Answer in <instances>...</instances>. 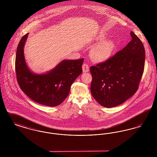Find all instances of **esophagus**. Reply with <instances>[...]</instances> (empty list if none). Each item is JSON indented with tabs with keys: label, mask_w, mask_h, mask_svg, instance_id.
Instances as JSON below:
<instances>
[{
	"label": "esophagus",
	"mask_w": 157,
	"mask_h": 157,
	"mask_svg": "<svg viewBox=\"0 0 157 157\" xmlns=\"http://www.w3.org/2000/svg\"><path fill=\"white\" fill-rule=\"evenodd\" d=\"M90 70V67L86 63H84L82 65V71L83 72H88Z\"/></svg>",
	"instance_id": "1"
}]
</instances>
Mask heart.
Listing matches in <instances>:
<instances>
[{
    "instance_id": "1",
    "label": "heart",
    "mask_w": 157,
    "mask_h": 157,
    "mask_svg": "<svg viewBox=\"0 0 157 157\" xmlns=\"http://www.w3.org/2000/svg\"><path fill=\"white\" fill-rule=\"evenodd\" d=\"M106 37L107 36L105 34L99 35L97 37V40L101 43L93 47L90 51L92 59L98 62H102L108 59L115 48L116 44L113 40L104 41Z\"/></svg>"
}]
</instances>
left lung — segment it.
<instances>
[{
    "label": "left lung",
    "mask_w": 157,
    "mask_h": 157,
    "mask_svg": "<svg viewBox=\"0 0 157 157\" xmlns=\"http://www.w3.org/2000/svg\"><path fill=\"white\" fill-rule=\"evenodd\" d=\"M131 36V41L121 51L105 62L90 67L92 95L105 108L122 104L138 88L145 53L142 42L132 31Z\"/></svg>",
    "instance_id": "obj_1"
}]
</instances>
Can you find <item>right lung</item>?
I'll use <instances>...</instances> for the list:
<instances>
[{
	"label": "right lung",
	"mask_w": 157,
	"mask_h": 157,
	"mask_svg": "<svg viewBox=\"0 0 157 157\" xmlns=\"http://www.w3.org/2000/svg\"><path fill=\"white\" fill-rule=\"evenodd\" d=\"M27 33L17 47L15 69L18 84L32 100L40 104L56 106L67 97L71 86L82 74L84 59H64L55 67L43 74H36L28 67L24 55Z\"/></svg>",
	"instance_id": "obj_1"
}]
</instances>
